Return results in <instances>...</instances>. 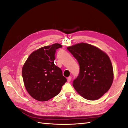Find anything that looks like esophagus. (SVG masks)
Instances as JSON below:
<instances>
[{
  "mask_svg": "<svg viewBox=\"0 0 128 128\" xmlns=\"http://www.w3.org/2000/svg\"><path fill=\"white\" fill-rule=\"evenodd\" d=\"M71 80H72V77H71V76H69V77H68V78H67V81H68V82H70Z\"/></svg>",
  "mask_w": 128,
  "mask_h": 128,
  "instance_id": "1",
  "label": "esophagus"
}]
</instances>
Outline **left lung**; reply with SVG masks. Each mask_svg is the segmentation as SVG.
<instances>
[{
  "label": "left lung",
  "mask_w": 128,
  "mask_h": 128,
  "mask_svg": "<svg viewBox=\"0 0 128 128\" xmlns=\"http://www.w3.org/2000/svg\"><path fill=\"white\" fill-rule=\"evenodd\" d=\"M78 61V76L73 81L76 91L85 99H99L110 88L113 68L107 54L92 45L81 42L67 48Z\"/></svg>",
  "instance_id": "1"
}]
</instances>
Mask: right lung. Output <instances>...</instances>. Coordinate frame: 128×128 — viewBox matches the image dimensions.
Masks as SVG:
<instances>
[{
    "label": "right lung",
    "mask_w": 128,
    "mask_h": 128,
    "mask_svg": "<svg viewBox=\"0 0 128 128\" xmlns=\"http://www.w3.org/2000/svg\"><path fill=\"white\" fill-rule=\"evenodd\" d=\"M62 47L56 43L41 48L29 56L22 68L24 86L33 98L48 101L59 94L67 79L55 65L56 50Z\"/></svg>",
    "instance_id": "right-lung-1"
}]
</instances>
